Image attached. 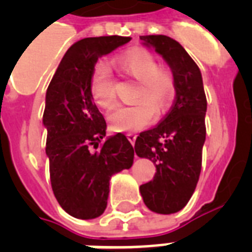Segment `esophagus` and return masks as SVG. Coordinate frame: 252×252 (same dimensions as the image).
I'll list each match as a JSON object with an SVG mask.
<instances>
[{"mask_svg": "<svg viewBox=\"0 0 252 252\" xmlns=\"http://www.w3.org/2000/svg\"><path fill=\"white\" fill-rule=\"evenodd\" d=\"M126 138H128L130 144L133 145L134 141H136V138H137V134H136V133H126Z\"/></svg>", "mask_w": 252, "mask_h": 252, "instance_id": "34e87169", "label": "esophagus"}]
</instances>
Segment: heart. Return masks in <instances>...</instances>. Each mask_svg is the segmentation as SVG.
Returning <instances> with one entry per match:
<instances>
[{
    "label": "heart",
    "instance_id": "heart-1",
    "mask_svg": "<svg viewBox=\"0 0 252 252\" xmlns=\"http://www.w3.org/2000/svg\"><path fill=\"white\" fill-rule=\"evenodd\" d=\"M126 76L137 81L130 106L116 107L108 115L111 129L133 132L149 126L158 115L165 114L175 98L176 81L170 68L161 66L158 59L148 49L132 48L112 60ZM89 93L100 108H110L115 100V84L106 65L96 64L89 78Z\"/></svg>",
    "mask_w": 252,
    "mask_h": 252
}]
</instances>
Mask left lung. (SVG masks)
I'll return each mask as SVG.
<instances>
[{"mask_svg":"<svg viewBox=\"0 0 252 252\" xmlns=\"http://www.w3.org/2000/svg\"><path fill=\"white\" fill-rule=\"evenodd\" d=\"M153 47L174 73L175 100L161 123L141 132L134 144L138 157L156 165V175L140 186L144 203L150 211L171 215L183 209L199 182L205 141L207 96L199 66L186 49L165 35L140 36Z\"/></svg>","mask_w":252,"mask_h":252,"instance_id":"left-lung-1","label":"left lung"}]
</instances>
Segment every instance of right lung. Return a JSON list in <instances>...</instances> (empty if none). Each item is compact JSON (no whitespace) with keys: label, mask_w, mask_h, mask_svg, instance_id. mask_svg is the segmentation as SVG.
<instances>
[{"label":"right lung","mask_w":252,"mask_h":252,"mask_svg":"<svg viewBox=\"0 0 252 252\" xmlns=\"http://www.w3.org/2000/svg\"><path fill=\"white\" fill-rule=\"evenodd\" d=\"M130 37L99 36L77 41L66 51L45 95V153L55 197L66 213L96 219L107 207L111 176L133 165L128 138L106 136V120L89 93V78L100 56Z\"/></svg>","instance_id":"1"}]
</instances>
